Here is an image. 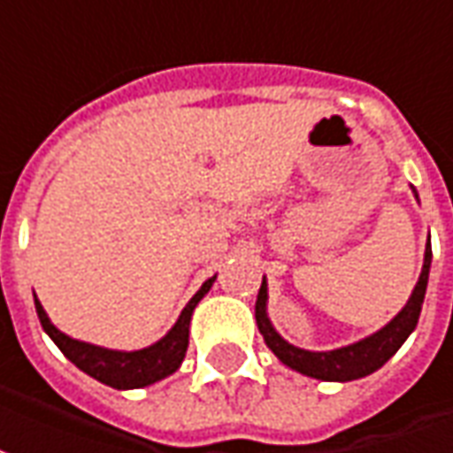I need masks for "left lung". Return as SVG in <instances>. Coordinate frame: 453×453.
Returning <instances> with one entry per match:
<instances>
[{
	"mask_svg": "<svg viewBox=\"0 0 453 453\" xmlns=\"http://www.w3.org/2000/svg\"><path fill=\"white\" fill-rule=\"evenodd\" d=\"M414 196L419 199L417 189L411 187ZM429 266H432V242H426L424 249V264L419 280L411 291L410 301L399 311L397 316L389 320L388 326L380 327L377 333L367 335V338L357 340L352 345L338 348V350H303L296 348L288 340H283L276 333V327L271 326L266 313L268 305V283L266 279L261 280L257 298V326L261 335L266 340L271 352L279 357L286 367H291L296 372L305 377H316L323 382H350V380H360V377L372 375L382 365L388 363L389 357L402 348V342L410 338L411 330L417 327L419 313H422L424 293H426V283H429Z\"/></svg>",
	"mask_w": 453,
	"mask_h": 453,
	"instance_id": "1",
	"label": "left lung"
}]
</instances>
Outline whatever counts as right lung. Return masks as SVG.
Masks as SVG:
<instances>
[{
	"mask_svg": "<svg viewBox=\"0 0 453 453\" xmlns=\"http://www.w3.org/2000/svg\"><path fill=\"white\" fill-rule=\"evenodd\" d=\"M214 280H217V276L204 280L202 288L192 296V301L180 313L177 323L167 330V335L148 345V348H142V350H111V348H101V345H90L83 340L71 338L49 320L39 298H34V303H36V313H39L46 335L54 340L58 350L64 352L78 370H83L86 375L113 389H140L155 385V382H160V380L180 370V365L185 360L187 345H189L192 313H195L196 303L207 296Z\"/></svg>",
	"mask_w": 453,
	"mask_h": 453,
	"instance_id": "right-lung-1",
	"label": "right lung"
}]
</instances>
